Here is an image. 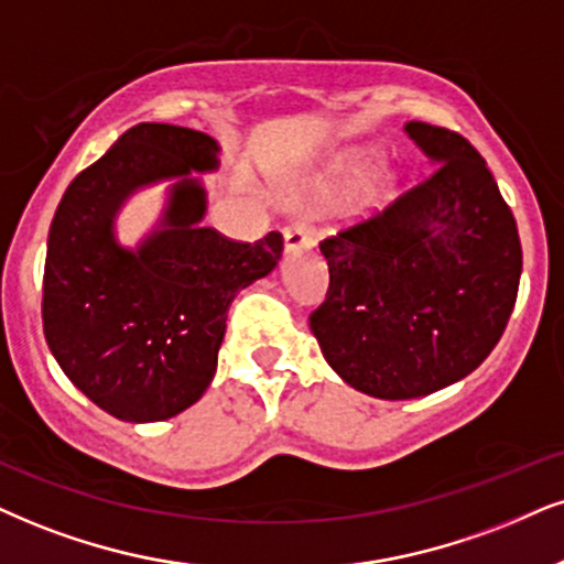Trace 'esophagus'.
<instances>
[{
    "label": "esophagus",
    "mask_w": 564,
    "mask_h": 564,
    "mask_svg": "<svg viewBox=\"0 0 564 564\" xmlns=\"http://www.w3.org/2000/svg\"><path fill=\"white\" fill-rule=\"evenodd\" d=\"M311 246H314V235H311V229L305 227L303 221H295V225L284 229V250H288V253L308 250Z\"/></svg>",
    "instance_id": "1"
}]
</instances>
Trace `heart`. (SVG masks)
I'll return each instance as SVG.
<instances>
[{
	"label": "heart",
	"mask_w": 564,
	"mask_h": 564,
	"mask_svg": "<svg viewBox=\"0 0 564 564\" xmlns=\"http://www.w3.org/2000/svg\"><path fill=\"white\" fill-rule=\"evenodd\" d=\"M377 162H379V156L373 154V151H366V154L358 159L360 170H373V166H377Z\"/></svg>",
	"instance_id": "1"
}]
</instances>
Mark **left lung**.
<instances>
[{"label":"left lung","mask_w":564,"mask_h":564,"mask_svg":"<svg viewBox=\"0 0 564 564\" xmlns=\"http://www.w3.org/2000/svg\"><path fill=\"white\" fill-rule=\"evenodd\" d=\"M434 166L377 217L318 242L329 290L311 314L326 364L358 392L413 400L484 364L516 308L510 206L460 133L408 122Z\"/></svg>","instance_id":"left-lung-1"}]
</instances>
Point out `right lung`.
Masks as SVG:
<instances>
[{"mask_svg":"<svg viewBox=\"0 0 564 564\" xmlns=\"http://www.w3.org/2000/svg\"><path fill=\"white\" fill-rule=\"evenodd\" d=\"M219 166L200 130L141 122L83 170L52 219L44 267V337L65 377L128 423L166 421L200 400L217 371L227 308L267 276L282 235L235 242L200 227ZM171 180L160 225L124 249L113 221L133 192Z\"/></svg>","mask_w":564,"mask_h":564,"instance_id":"right-lung-1","label":"right lung"}]
</instances>
